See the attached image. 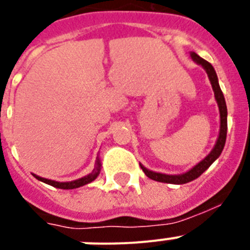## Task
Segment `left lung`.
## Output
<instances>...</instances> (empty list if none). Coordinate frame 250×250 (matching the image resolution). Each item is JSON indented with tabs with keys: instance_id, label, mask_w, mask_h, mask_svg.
Instances as JSON below:
<instances>
[{
	"instance_id": "1",
	"label": "left lung",
	"mask_w": 250,
	"mask_h": 250,
	"mask_svg": "<svg viewBox=\"0 0 250 250\" xmlns=\"http://www.w3.org/2000/svg\"><path fill=\"white\" fill-rule=\"evenodd\" d=\"M190 57L194 62L198 63V65L202 66L203 68L207 72L208 77H209V81L211 83V87H213L214 96H215V101L218 104V107H219V114H220V129H219V135L215 141V145L211 149V151L203 159L202 161H199L195 167H191L190 170H188L183 174H178V175H169V174H163V173H156V171H152V170L146 169L143 164H140L141 169L145 173V175L147 178L155 180V182L160 183H167V184H187L189 182H193L194 179L199 178L208 167L213 164L216 159L219 158L220 154H222L223 149H224L225 140H227V129H228V123H227V118H228V110H227V104H225L224 95H223L222 89L219 86V81H218V76H216V72L214 70V67L211 66V63H209L208 61H205L204 59L196 55L195 52H190Z\"/></svg>"
}]
</instances>
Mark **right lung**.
Listing matches in <instances>:
<instances>
[{
  "label": "right lung",
  "mask_w": 250,
  "mask_h": 250,
  "mask_svg": "<svg viewBox=\"0 0 250 250\" xmlns=\"http://www.w3.org/2000/svg\"><path fill=\"white\" fill-rule=\"evenodd\" d=\"M100 170H101V161H100V158H98L96 159V163H95L94 170H92L89 175L83 176V178L76 179V180H72V182H56V180H51V179L41 178V176L36 175V174H32V175H34L37 180H40V182L45 183V184H48L54 188H59V189H76V188L83 187V185L94 182L95 179L99 176V174H100Z\"/></svg>",
  "instance_id": "right-lung-1"
}]
</instances>
